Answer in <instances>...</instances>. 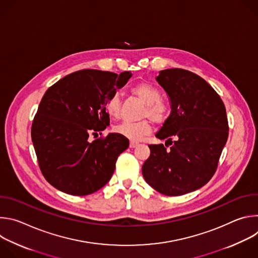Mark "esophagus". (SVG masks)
Masks as SVG:
<instances>
[{
  "label": "esophagus",
  "instance_id": "34e87169",
  "mask_svg": "<svg viewBox=\"0 0 258 258\" xmlns=\"http://www.w3.org/2000/svg\"><path fill=\"white\" fill-rule=\"evenodd\" d=\"M139 145V143H137V142H131L130 143V147H131V148H135V147H137Z\"/></svg>",
  "mask_w": 258,
  "mask_h": 258
}]
</instances>
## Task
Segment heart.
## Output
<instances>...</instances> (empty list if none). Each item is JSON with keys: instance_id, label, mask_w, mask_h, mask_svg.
<instances>
[{"instance_id": "b5f03b06", "label": "heart", "mask_w": 258, "mask_h": 258, "mask_svg": "<svg viewBox=\"0 0 258 258\" xmlns=\"http://www.w3.org/2000/svg\"><path fill=\"white\" fill-rule=\"evenodd\" d=\"M132 93L141 99L146 105L144 115L148 116L153 122H163L168 113L167 105L160 100L161 95L157 88L148 84L140 83L132 88ZM120 97L118 94H113L106 101V111L110 117L116 118L120 113ZM115 133L123 136L132 141H140L143 137L151 132V124L148 120L138 122L122 121L114 127Z\"/></svg>"}]
</instances>
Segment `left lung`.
Wrapping results in <instances>:
<instances>
[{
	"label": "left lung",
	"mask_w": 258,
	"mask_h": 258,
	"mask_svg": "<svg viewBox=\"0 0 258 258\" xmlns=\"http://www.w3.org/2000/svg\"><path fill=\"white\" fill-rule=\"evenodd\" d=\"M156 81L169 97L171 111L155 136L170 148L149 145L142 172L159 193L180 196L213 176L229 136L226 107L213 88L189 70H161Z\"/></svg>",
	"instance_id": "8db88e82"
}]
</instances>
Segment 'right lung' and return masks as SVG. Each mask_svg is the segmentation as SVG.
<instances>
[{
  "label": "right lung",
  "mask_w": 258,
  "mask_h": 258,
  "mask_svg": "<svg viewBox=\"0 0 258 258\" xmlns=\"http://www.w3.org/2000/svg\"><path fill=\"white\" fill-rule=\"evenodd\" d=\"M97 69L76 71L45 93L31 125V140L45 178L61 192L90 195L111 178L128 140L109 134L93 142L109 125L107 99L132 78Z\"/></svg>",
  "instance_id": "right-lung-1"
}]
</instances>
